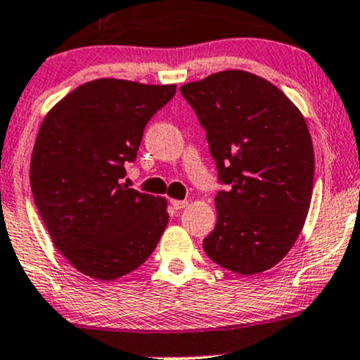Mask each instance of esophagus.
<instances>
[{"mask_svg": "<svg viewBox=\"0 0 360 360\" xmlns=\"http://www.w3.org/2000/svg\"><path fill=\"white\" fill-rule=\"evenodd\" d=\"M171 205H172V208H174V210H183V208H186V206H188V201H186V200H172Z\"/></svg>", "mask_w": 360, "mask_h": 360, "instance_id": "obj_1", "label": "esophagus"}]
</instances>
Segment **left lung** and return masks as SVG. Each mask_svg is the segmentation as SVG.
<instances>
[{
  "label": "left lung",
  "mask_w": 360,
  "mask_h": 360,
  "mask_svg": "<svg viewBox=\"0 0 360 360\" xmlns=\"http://www.w3.org/2000/svg\"><path fill=\"white\" fill-rule=\"evenodd\" d=\"M179 91L230 186L214 198L206 255L243 276L271 269L298 240L311 203L315 154L303 115L272 82L237 69Z\"/></svg>",
  "instance_id": "1"
}]
</instances>
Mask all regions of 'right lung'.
I'll return each instance as SVG.
<instances>
[{
    "label": "right lung",
    "instance_id": "right-lung-1",
    "mask_svg": "<svg viewBox=\"0 0 360 360\" xmlns=\"http://www.w3.org/2000/svg\"><path fill=\"white\" fill-rule=\"evenodd\" d=\"M176 84L113 79L81 84L45 115L30 162L35 206L56 249L82 274L135 271L166 230V198L123 183L147 122Z\"/></svg>",
    "mask_w": 360,
    "mask_h": 360
}]
</instances>
